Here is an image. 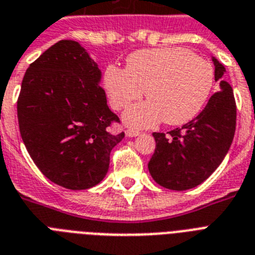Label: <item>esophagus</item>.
I'll list each match as a JSON object with an SVG mask.
<instances>
[{
    "label": "esophagus",
    "instance_id": "1",
    "mask_svg": "<svg viewBox=\"0 0 255 255\" xmlns=\"http://www.w3.org/2000/svg\"><path fill=\"white\" fill-rule=\"evenodd\" d=\"M126 134H127L128 137H136V136L140 134V132H138L137 129H132V128H129V129L126 131Z\"/></svg>",
    "mask_w": 255,
    "mask_h": 255
}]
</instances>
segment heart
Here are the masks:
<instances>
[{
  "mask_svg": "<svg viewBox=\"0 0 255 255\" xmlns=\"http://www.w3.org/2000/svg\"><path fill=\"white\" fill-rule=\"evenodd\" d=\"M103 81L115 110L126 109L145 92L148 102L124 114L129 126L150 127L161 121L179 126L194 119L206 105L214 69L186 48L140 49L128 56L126 69L109 65Z\"/></svg>",
  "mask_w": 255,
  "mask_h": 255,
  "instance_id": "1",
  "label": "heart"
}]
</instances>
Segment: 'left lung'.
Here are the masks:
<instances>
[{"label": "left lung", "instance_id": "8db88e82", "mask_svg": "<svg viewBox=\"0 0 255 255\" xmlns=\"http://www.w3.org/2000/svg\"><path fill=\"white\" fill-rule=\"evenodd\" d=\"M215 81L220 90L210 98L191 122L167 133L153 132L156 149L148 163L149 173L160 186L183 191L204 182L227 156L236 131L233 90L223 80L225 68L212 57Z\"/></svg>", "mask_w": 255, "mask_h": 255}]
</instances>
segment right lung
<instances>
[{
  "instance_id": "add662e5",
  "label": "right lung",
  "mask_w": 255,
  "mask_h": 255,
  "mask_svg": "<svg viewBox=\"0 0 255 255\" xmlns=\"http://www.w3.org/2000/svg\"><path fill=\"white\" fill-rule=\"evenodd\" d=\"M101 70L74 40H60L24 73L16 102L27 152L49 181L69 190H86L102 181L110 153L124 132L107 106Z\"/></svg>"
}]
</instances>
